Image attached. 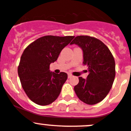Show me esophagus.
<instances>
[{
    "mask_svg": "<svg viewBox=\"0 0 131 131\" xmlns=\"http://www.w3.org/2000/svg\"><path fill=\"white\" fill-rule=\"evenodd\" d=\"M72 75L71 74H68V78H72Z\"/></svg>",
    "mask_w": 131,
    "mask_h": 131,
    "instance_id": "obj_1",
    "label": "esophagus"
}]
</instances>
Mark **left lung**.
<instances>
[{"label":"left lung","instance_id":"8db88e82","mask_svg":"<svg viewBox=\"0 0 131 131\" xmlns=\"http://www.w3.org/2000/svg\"><path fill=\"white\" fill-rule=\"evenodd\" d=\"M78 45L83 52V64L88 67L86 79L79 78L74 86L78 98L88 105L102 101L111 89L115 78V61L102 41L88 35L75 37L70 45Z\"/></svg>","mask_w":131,"mask_h":131}]
</instances>
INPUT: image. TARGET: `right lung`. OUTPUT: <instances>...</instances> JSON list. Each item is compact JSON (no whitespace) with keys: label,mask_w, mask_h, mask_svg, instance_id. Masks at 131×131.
<instances>
[{"label":"right lung","mask_w":131,"mask_h":131,"mask_svg":"<svg viewBox=\"0 0 131 131\" xmlns=\"http://www.w3.org/2000/svg\"><path fill=\"white\" fill-rule=\"evenodd\" d=\"M74 37L46 35L31 42L23 52L18 74L25 93L36 104L48 105L58 97L68 75L50 72V64Z\"/></svg>","instance_id":"1"}]
</instances>
